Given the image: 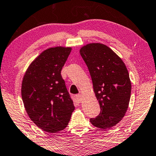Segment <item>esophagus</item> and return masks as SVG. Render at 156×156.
<instances>
[{
    "label": "esophagus",
    "mask_w": 156,
    "mask_h": 156,
    "mask_svg": "<svg viewBox=\"0 0 156 156\" xmlns=\"http://www.w3.org/2000/svg\"><path fill=\"white\" fill-rule=\"evenodd\" d=\"M76 98L77 99V100L79 102H82V100H83V98H82V95H80V94H78V95H76Z\"/></svg>",
    "instance_id": "obj_1"
}]
</instances>
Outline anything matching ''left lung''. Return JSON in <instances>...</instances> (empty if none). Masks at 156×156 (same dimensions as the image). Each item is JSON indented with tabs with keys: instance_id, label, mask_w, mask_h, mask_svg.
Segmentation results:
<instances>
[{
	"instance_id": "left-lung-1",
	"label": "left lung",
	"mask_w": 156,
	"mask_h": 156,
	"mask_svg": "<svg viewBox=\"0 0 156 156\" xmlns=\"http://www.w3.org/2000/svg\"><path fill=\"white\" fill-rule=\"evenodd\" d=\"M80 54L88 69L100 107L99 115L90 121L98 128H111L121 121L129 107L131 84L126 66L102 44H89L81 48Z\"/></svg>"
}]
</instances>
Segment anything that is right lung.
I'll list each match as a JSON object with an SVG mask.
<instances>
[{
	"mask_svg": "<svg viewBox=\"0 0 156 156\" xmlns=\"http://www.w3.org/2000/svg\"><path fill=\"white\" fill-rule=\"evenodd\" d=\"M71 48L54 47L43 51L26 71L22 98L29 117L48 133L64 129L75 109L61 71Z\"/></svg>",
	"mask_w": 156,
	"mask_h": 156,
	"instance_id": "obj_1",
	"label": "right lung"
}]
</instances>
